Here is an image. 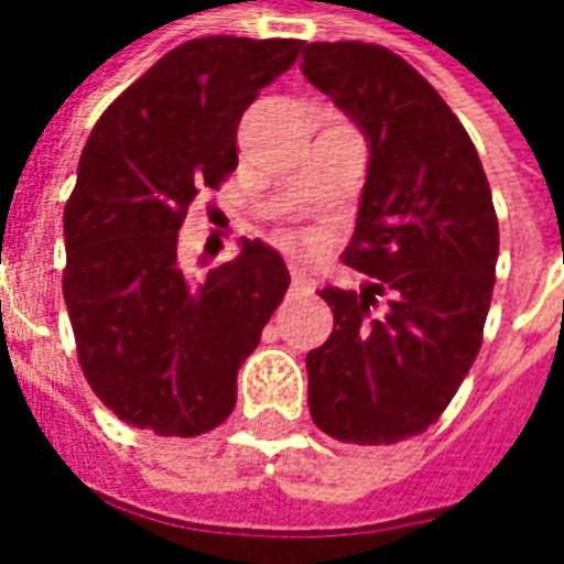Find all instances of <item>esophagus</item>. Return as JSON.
Wrapping results in <instances>:
<instances>
[{
  "label": "esophagus",
  "mask_w": 564,
  "mask_h": 564,
  "mask_svg": "<svg viewBox=\"0 0 564 564\" xmlns=\"http://www.w3.org/2000/svg\"><path fill=\"white\" fill-rule=\"evenodd\" d=\"M310 285H313V279L307 275V270L291 267V289H310Z\"/></svg>",
  "instance_id": "obj_1"
}]
</instances>
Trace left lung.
<instances>
[{"label":"left lung","instance_id":"1","mask_svg":"<svg viewBox=\"0 0 564 564\" xmlns=\"http://www.w3.org/2000/svg\"><path fill=\"white\" fill-rule=\"evenodd\" d=\"M304 77L369 135L344 260L362 291L323 289L335 328L307 354L310 415L341 444L429 432L481 350L500 223L481 158L429 79L376 43H307Z\"/></svg>","mask_w":564,"mask_h":564}]
</instances>
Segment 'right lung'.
<instances>
[{"label": "right lung", "mask_w": 564, "mask_h": 564, "mask_svg": "<svg viewBox=\"0 0 564 564\" xmlns=\"http://www.w3.org/2000/svg\"><path fill=\"white\" fill-rule=\"evenodd\" d=\"M301 40L202 36L117 96L83 149L64 204V304L96 397L132 429L198 437L236 410L238 366L289 291L267 241L202 279L176 260L192 202L238 167L248 105Z\"/></svg>", "instance_id": "add662e5"}]
</instances>
